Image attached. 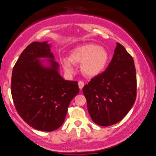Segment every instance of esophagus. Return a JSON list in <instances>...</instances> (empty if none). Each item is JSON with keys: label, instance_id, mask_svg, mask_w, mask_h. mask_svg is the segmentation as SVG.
<instances>
[{"label": "esophagus", "instance_id": "esophagus-1", "mask_svg": "<svg viewBox=\"0 0 156 156\" xmlns=\"http://www.w3.org/2000/svg\"><path fill=\"white\" fill-rule=\"evenodd\" d=\"M78 85H79V88H80V90H82L85 84H84V83H83V81H79L78 82Z\"/></svg>", "mask_w": 156, "mask_h": 156}]
</instances>
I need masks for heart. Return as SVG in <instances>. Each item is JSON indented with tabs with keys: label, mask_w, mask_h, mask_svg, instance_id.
<instances>
[{
	"label": "heart",
	"mask_w": 156,
	"mask_h": 156,
	"mask_svg": "<svg viewBox=\"0 0 156 156\" xmlns=\"http://www.w3.org/2000/svg\"><path fill=\"white\" fill-rule=\"evenodd\" d=\"M109 55L105 48L98 44H84L70 51V57L61 59L64 70L68 74L76 71V64H81V71L86 77H95L101 74L107 67Z\"/></svg>",
	"instance_id": "1"
}]
</instances>
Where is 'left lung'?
I'll return each mask as SVG.
<instances>
[{
  "mask_svg": "<svg viewBox=\"0 0 156 156\" xmlns=\"http://www.w3.org/2000/svg\"><path fill=\"white\" fill-rule=\"evenodd\" d=\"M83 92L98 125H113L127 115L136 96V74L133 59L122 44L117 43L108 67L85 85Z\"/></svg>",
  "mask_w": 156,
  "mask_h": 156,
  "instance_id": "obj_1",
  "label": "left lung"
}]
</instances>
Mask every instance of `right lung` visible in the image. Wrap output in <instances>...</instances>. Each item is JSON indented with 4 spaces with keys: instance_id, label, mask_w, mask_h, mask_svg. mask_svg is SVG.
<instances>
[{
    "instance_id": "right-lung-1",
    "label": "right lung",
    "mask_w": 156,
    "mask_h": 156,
    "mask_svg": "<svg viewBox=\"0 0 156 156\" xmlns=\"http://www.w3.org/2000/svg\"><path fill=\"white\" fill-rule=\"evenodd\" d=\"M55 60L51 44L34 41L21 53L12 72L11 94L16 111L38 130L59 128L70 101L80 92L77 82L61 76Z\"/></svg>"
}]
</instances>
